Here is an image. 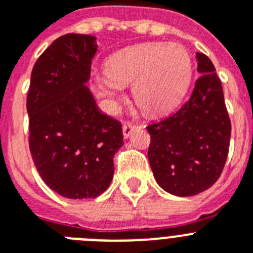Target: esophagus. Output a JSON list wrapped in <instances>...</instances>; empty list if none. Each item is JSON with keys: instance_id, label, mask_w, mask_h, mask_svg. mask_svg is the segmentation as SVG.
<instances>
[{"instance_id": "1", "label": "esophagus", "mask_w": 253, "mask_h": 253, "mask_svg": "<svg viewBox=\"0 0 253 253\" xmlns=\"http://www.w3.org/2000/svg\"><path fill=\"white\" fill-rule=\"evenodd\" d=\"M138 126L135 124H131V123H125L124 125H123V134H124V138H128L130 137V134L133 133L135 129H137Z\"/></svg>"}]
</instances>
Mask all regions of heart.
I'll return each mask as SVG.
<instances>
[{
	"label": "heart",
	"instance_id": "1",
	"mask_svg": "<svg viewBox=\"0 0 253 253\" xmlns=\"http://www.w3.org/2000/svg\"><path fill=\"white\" fill-rule=\"evenodd\" d=\"M105 73L93 80L96 93L110 109L118 107L124 84L133 82V99L146 114L172 110L189 88L193 64L184 46L175 43H152L111 55Z\"/></svg>",
	"mask_w": 253,
	"mask_h": 253
}]
</instances>
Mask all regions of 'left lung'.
<instances>
[{"mask_svg":"<svg viewBox=\"0 0 253 253\" xmlns=\"http://www.w3.org/2000/svg\"><path fill=\"white\" fill-rule=\"evenodd\" d=\"M196 60L200 77L190 99L177 111L147 126L154 178L176 196L196 195L215 184L231 139V120L215 67L203 53H196Z\"/></svg>","mask_w":253,"mask_h":253,"instance_id":"8db88e82","label":"left lung"}]
</instances>
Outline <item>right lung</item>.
Segmentation results:
<instances>
[{
  "instance_id": "1",
  "label": "right lung",
  "mask_w": 253,
  "mask_h": 253,
  "mask_svg": "<svg viewBox=\"0 0 253 253\" xmlns=\"http://www.w3.org/2000/svg\"><path fill=\"white\" fill-rule=\"evenodd\" d=\"M96 38L55 39L31 71L26 109L29 147L40 177L59 195L93 199L109 187L122 123L102 114L86 86Z\"/></svg>"
}]
</instances>
